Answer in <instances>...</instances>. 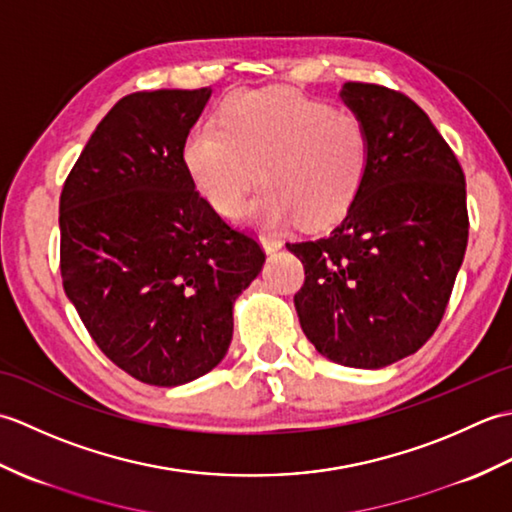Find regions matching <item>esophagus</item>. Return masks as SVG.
Instances as JSON below:
<instances>
[{
  "instance_id": "1",
  "label": "esophagus",
  "mask_w": 512,
  "mask_h": 512,
  "mask_svg": "<svg viewBox=\"0 0 512 512\" xmlns=\"http://www.w3.org/2000/svg\"><path fill=\"white\" fill-rule=\"evenodd\" d=\"M259 242H262V246L268 250V253H275V250H279L281 248V239L277 237V235H273V233H262L259 235Z\"/></svg>"
}]
</instances>
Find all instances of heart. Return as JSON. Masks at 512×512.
<instances>
[{"label":"heart","instance_id":"1","mask_svg":"<svg viewBox=\"0 0 512 512\" xmlns=\"http://www.w3.org/2000/svg\"><path fill=\"white\" fill-rule=\"evenodd\" d=\"M369 132L350 107L310 99L290 88L237 90L217 110V125L193 127L182 147L189 176L217 213L248 206L262 224L297 220L323 226L350 209L369 167Z\"/></svg>","mask_w":512,"mask_h":512}]
</instances>
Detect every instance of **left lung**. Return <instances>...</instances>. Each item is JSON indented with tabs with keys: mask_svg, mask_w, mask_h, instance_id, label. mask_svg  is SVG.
<instances>
[{
	"mask_svg": "<svg viewBox=\"0 0 512 512\" xmlns=\"http://www.w3.org/2000/svg\"><path fill=\"white\" fill-rule=\"evenodd\" d=\"M363 116L369 167L343 220L319 239L288 242L306 281L301 330L330 361L378 369L431 339L469 242L464 171L422 107L376 83H345Z\"/></svg>",
	"mask_w": 512,
	"mask_h": 512,
	"instance_id": "8db88e82",
	"label": "left lung"
}]
</instances>
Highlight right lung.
<instances>
[{"mask_svg": "<svg viewBox=\"0 0 512 512\" xmlns=\"http://www.w3.org/2000/svg\"><path fill=\"white\" fill-rule=\"evenodd\" d=\"M211 88L134 92L74 162L59 202L65 295L101 352L140 383H191L222 361L257 239L206 202L182 147Z\"/></svg>", "mask_w": 512, "mask_h": 512, "instance_id": "right-lung-1", "label": "right lung"}]
</instances>
